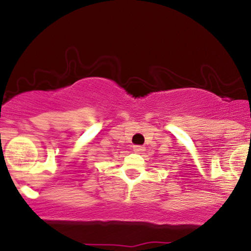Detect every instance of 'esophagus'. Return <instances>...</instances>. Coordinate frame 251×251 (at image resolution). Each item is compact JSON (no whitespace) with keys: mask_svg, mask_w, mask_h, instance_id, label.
Here are the masks:
<instances>
[{"mask_svg":"<svg viewBox=\"0 0 251 251\" xmlns=\"http://www.w3.org/2000/svg\"><path fill=\"white\" fill-rule=\"evenodd\" d=\"M144 151V147L142 146H133V151L135 153H142Z\"/></svg>","mask_w":251,"mask_h":251,"instance_id":"34e87169","label":"esophagus"}]
</instances>
